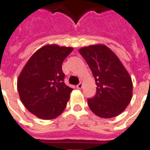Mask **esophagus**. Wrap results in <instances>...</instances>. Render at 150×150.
Listing matches in <instances>:
<instances>
[{"label":"esophagus","instance_id":"esophagus-1","mask_svg":"<svg viewBox=\"0 0 150 150\" xmlns=\"http://www.w3.org/2000/svg\"><path fill=\"white\" fill-rule=\"evenodd\" d=\"M82 86H83V83H82V82H80L79 84H78L77 86H76V88L79 89H82Z\"/></svg>","mask_w":150,"mask_h":150}]
</instances>
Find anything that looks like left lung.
<instances>
[{
  "label": "left lung",
  "instance_id": "8db88e82",
  "mask_svg": "<svg viewBox=\"0 0 150 150\" xmlns=\"http://www.w3.org/2000/svg\"><path fill=\"white\" fill-rule=\"evenodd\" d=\"M91 69L96 84V95L88 99L94 114L102 118L114 117L125 110L132 98V81L117 55L103 44L79 50Z\"/></svg>",
  "mask_w": 150,
  "mask_h": 150
}]
</instances>
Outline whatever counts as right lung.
<instances>
[{
	"label": "right lung",
	"instance_id": "obj_1",
	"mask_svg": "<svg viewBox=\"0 0 150 150\" xmlns=\"http://www.w3.org/2000/svg\"><path fill=\"white\" fill-rule=\"evenodd\" d=\"M72 50L56 44L43 46L32 55L20 73L17 81L20 100L39 118H56L65 109L73 89L64 82L62 63Z\"/></svg>",
	"mask_w": 150,
	"mask_h": 150
}]
</instances>
